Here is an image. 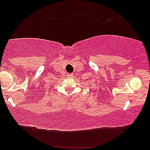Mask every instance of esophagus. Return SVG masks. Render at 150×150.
Here are the masks:
<instances>
[{
    "mask_svg": "<svg viewBox=\"0 0 150 150\" xmlns=\"http://www.w3.org/2000/svg\"><path fill=\"white\" fill-rule=\"evenodd\" d=\"M67 78H69V79H70V78H72L73 74H67Z\"/></svg>",
    "mask_w": 150,
    "mask_h": 150,
    "instance_id": "obj_1",
    "label": "esophagus"
}]
</instances>
